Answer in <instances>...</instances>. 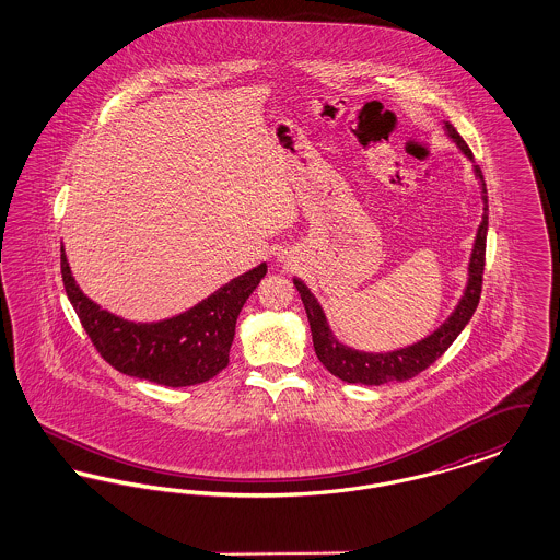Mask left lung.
<instances>
[{"label": "left lung", "mask_w": 560, "mask_h": 560, "mask_svg": "<svg viewBox=\"0 0 560 560\" xmlns=\"http://www.w3.org/2000/svg\"><path fill=\"white\" fill-rule=\"evenodd\" d=\"M443 130L453 144L459 149V153L472 163L475 178L479 180L480 199H482V215H480L477 237L472 243V252L468 258V275L462 295L455 304L450 317L443 320L434 331H430L422 340L409 345V347L395 348L388 352H368L359 348L348 347L340 342L320 308L319 300L306 288L304 281L293 279V285L300 293L311 331H313V345L325 370L340 377L348 384H365V386H380L388 382H402L430 368L453 340L462 334V329L472 319L477 306H479L480 285H482V268H485V243H487V226H489V206H487V187L479 165L475 163L472 151L462 140V136L455 132L450 121H443Z\"/></svg>", "instance_id": "obj_1"}]
</instances>
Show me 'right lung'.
Instances as JSON below:
<instances>
[{
  "instance_id": "1",
  "label": "right lung",
  "mask_w": 560,
  "mask_h": 560,
  "mask_svg": "<svg viewBox=\"0 0 560 560\" xmlns=\"http://www.w3.org/2000/svg\"><path fill=\"white\" fill-rule=\"evenodd\" d=\"M60 268L83 329L108 363L138 380L180 388L201 384L229 365L241 308L265 279L268 267L262 262L220 285L185 313L151 323L124 319L85 295L73 277L65 245L60 247Z\"/></svg>"
}]
</instances>
